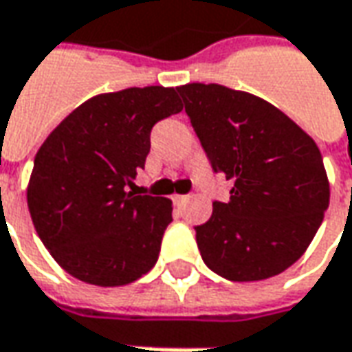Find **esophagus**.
I'll return each mask as SVG.
<instances>
[{
	"mask_svg": "<svg viewBox=\"0 0 352 352\" xmlns=\"http://www.w3.org/2000/svg\"><path fill=\"white\" fill-rule=\"evenodd\" d=\"M187 195H175V197H173V202H175L177 206H183V204L187 202Z\"/></svg>",
	"mask_w": 352,
	"mask_h": 352,
	"instance_id": "1",
	"label": "esophagus"
}]
</instances>
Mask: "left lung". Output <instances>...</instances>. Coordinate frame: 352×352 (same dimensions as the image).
Instances as JSON below:
<instances>
[{
	"mask_svg": "<svg viewBox=\"0 0 352 352\" xmlns=\"http://www.w3.org/2000/svg\"><path fill=\"white\" fill-rule=\"evenodd\" d=\"M183 97L214 173L232 181L195 228L202 261L234 283L263 280L294 265L329 206V181L316 142L294 120L251 93L187 83Z\"/></svg>",
	"mask_w": 352,
	"mask_h": 352,
	"instance_id": "8db88e82",
	"label": "left lung"
}]
</instances>
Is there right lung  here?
<instances>
[{"label": "right lung", "instance_id": "1", "mask_svg": "<svg viewBox=\"0 0 352 352\" xmlns=\"http://www.w3.org/2000/svg\"><path fill=\"white\" fill-rule=\"evenodd\" d=\"M177 89L150 85L79 104L36 152L27 202L44 248L72 276L122 286L160 257L171 200L134 195L155 122L181 113Z\"/></svg>", "mask_w": 352, "mask_h": 352}]
</instances>
